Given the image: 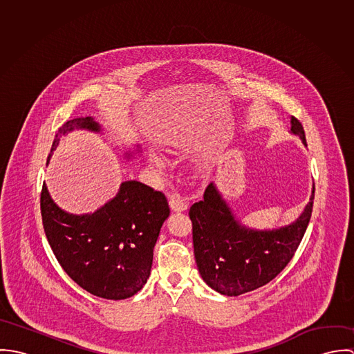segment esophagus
Wrapping results in <instances>:
<instances>
[{
  "label": "esophagus",
  "mask_w": 354,
  "mask_h": 354,
  "mask_svg": "<svg viewBox=\"0 0 354 354\" xmlns=\"http://www.w3.org/2000/svg\"><path fill=\"white\" fill-rule=\"evenodd\" d=\"M169 204L173 211H178V212L185 211L188 208V203L185 202V199L181 198L180 195H171L169 199Z\"/></svg>",
  "instance_id": "obj_1"
}]
</instances>
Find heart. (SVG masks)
Returning a JSON list of instances; mask_svg holds the SVG:
<instances>
[{
    "label": "heart",
    "mask_w": 354,
    "mask_h": 354,
    "mask_svg": "<svg viewBox=\"0 0 354 354\" xmlns=\"http://www.w3.org/2000/svg\"><path fill=\"white\" fill-rule=\"evenodd\" d=\"M147 160H149L150 167L153 169L155 171H158V173H160V171H163L166 169V159L158 151H153V150L149 151V153H147Z\"/></svg>",
    "instance_id": "b5f03b06"
}]
</instances>
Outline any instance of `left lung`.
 <instances>
[{
  "instance_id": "left-lung-1",
  "label": "left lung",
  "mask_w": 354,
  "mask_h": 354,
  "mask_svg": "<svg viewBox=\"0 0 354 354\" xmlns=\"http://www.w3.org/2000/svg\"><path fill=\"white\" fill-rule=\"evenodd\" d=\"M290 133L306 147L301 122L292 117ZM312 195L300 216L290 225L256 230L239 222L229 204L211 183L203 201L192 204L195 259L203 281L223 296H240L272 281L292 260L310 219Z\"/></svg>"
}]
</instances>
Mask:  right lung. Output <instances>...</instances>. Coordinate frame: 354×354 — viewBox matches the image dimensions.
Here are the masks:
<instances>
[{
  "instance_id": "right-lung-1",
  "label": "right lung",
  "mask_w": 354,
  "mask_h": 354,
  "mask_svg": "<svg viewBox=\"0 0 354 354\" xmlns=\"http://www.w3.org/2000/svg\"><path fill=\"white\" fill-rule=\"evenodd\" d=\"M75 129L102 131L93 117L66 121L54 138L49 159L59 139ZM133 153L125 152V158ZM41 212L48 241L64 271L97 297L124 300L146 285L153 247L170 208L162 192L132 180L124 181L117 195L97 211L75 215L54 203L44 183Z\"/></svg>"
}]
</instances>
